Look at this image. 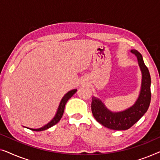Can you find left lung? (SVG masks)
<instances>
[{"label": "left lung", "instance_id": "left-lung-1", "mask_svg": "<svg viewBox=\"0 0 160 160\" xmlns=\"http://www.w3.org/2000/svg\"><path fill=\"white\" fill-rule=\"evenodd\" d=\"M131 53L137 58L141 71V90L136 101L132 106L121 111H111L105 106L101 100L92 97V112L97 122L107 128L115 130H124L130 128L147 111L151 102V76L147 67L144 64L143 57L137 50L132 49Z\"/></svg>", "mask_w": 160, "mask_h": 160}]
</instances>
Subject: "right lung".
Instances as JSON below:
<instances>
[{
	"instance_id": "obj_1",
	"label": "right lung",
	"mask_w": 160,
	"mask_h": 160,
	"mask_svg": "<svg viewBox=\"0 0 160 160\" xmlns=\"http://www.w3.org/2000/svg\"><path fill=\"white\" fill-rule=\"evenodd\" d=\"M76 91H77V89H73L71 91L68 92L65 94L64 96H63L62 100H60V105H59L58 108V110H57L55 115H54V117L53 118H52V119L51 120V121H50L49 122H48L47 124H45V125L43 126L42 128H40L38 129H32V128H26L30 129V130H33V131H43V130H47V129L52 128V127L54 126V124L58 123V122H60V120L61 119V118H62V117L63 113H64L65 106V104H66L67 101L72 97V96L74 95V94L76 92Z\"/></svg>"
}]
</instances>
